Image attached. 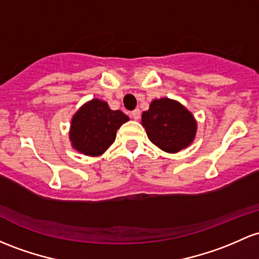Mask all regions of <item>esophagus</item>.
<instances>
[{
	"label": "esophagus",
	"mask_w": 259,
	"mask_h": 259,
	"mask_svg": "<svg viewBox=\"0 0 259 259\" xmlns=\"http://www.w3.org/2000/svg\"><path fill=\"white\" fill-rule=\"evenodd\" d=\"M132 118L134 119V120H138V119L140 118V110H139V109L133 110V112H132Z\"/></svg>",
	"instance_id": "34e87169"
}]
</instances>
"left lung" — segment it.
<instances>
[{
	"mask_svg": "<svg viewBox=\"0 0 259 259\" xmlns=\"http://www.w3.org/2000/svg\"><path fill=\"white\" fill-rule=\"evenodd\" d=\"M141 125L153 145L168 153L180 152L194 141L198 124L183 104L171 98L153 99L143 112Z\"/></svg>",
	"mask_w": 259,
	"mask_h": 259,
	"instance_id": "obj_1",
	"label": "left lung"
}]
</instances>
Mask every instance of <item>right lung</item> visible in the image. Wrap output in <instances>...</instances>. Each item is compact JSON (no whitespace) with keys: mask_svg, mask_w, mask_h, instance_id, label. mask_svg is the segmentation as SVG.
Here are the masks:
<instances>
[{"mask_svg":"<svg viewBox=\"0 0 259 259\" xmlns=\"http://www.w3.org/2000/svg\"><path fill=\"white\" fill-rule=\"evenodd\" d=\"M129 120L121 110H112L106 101L93 98L72 115L69 139L72 149L86 156L103 155L114 143L116 130Z\"/></svg>","mask_w":259,"mask_h":259,"instance_id":"right-lung-1","label":"right lung"}]
</instances>
